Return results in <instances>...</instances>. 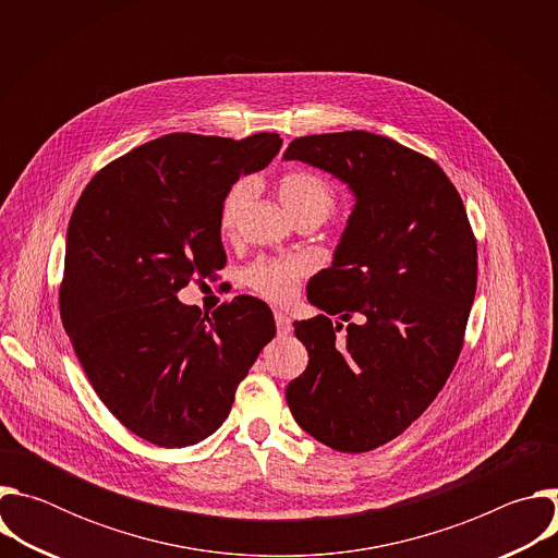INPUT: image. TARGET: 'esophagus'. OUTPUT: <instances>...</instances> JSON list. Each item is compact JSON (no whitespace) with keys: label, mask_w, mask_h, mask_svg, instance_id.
<instances>
[{"label":"esophagus","mask_w":558,"mask_h":558,"mask_svg":"<svg viewBox=\"0 0 558 558\" xmlns=\"http://www.w3.org/2000/svg\"><path fill=\"white\" fill-rule=\"evenodd\" d=\"M276 329H278V336H289V333H291V320H289V315L276 313Z\"/></svg>","instance_id":"obj_1"}]
</instances>
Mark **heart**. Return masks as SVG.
<instances>
[{"label":"heart","instance_id":"b5f03b06","mask_svg":"<svg viewBox=\"0 0 558 558\" xmlns=\"http://www.w3.org/2000/svg\"><path fill=\"white\" fill-rule=\"evenodd\" d=\"M276 192L280 203L293 218L300 216H317L325 220L336 209V190L333 185L315 172L308 170H291L284 172L278 183ZM254 185L247 179L235 181L227 194L222 196L218 225L222 233H233L238 218L252 201ZM306 276V263L300 258H284V260H260L250 267L247 284L250 289L274 304H287L293 300L300 280Z\"/></svg>","mask_w":558,"mask_h":558}]
</instances>
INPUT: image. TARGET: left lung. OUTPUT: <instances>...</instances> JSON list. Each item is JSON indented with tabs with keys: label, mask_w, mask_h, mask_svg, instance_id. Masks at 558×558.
I'll return each mask as SVG.
<instances>
[{
	"label": "left lung",
	"mask_w": 558,
	"mask_h": 558,
	"mask_svg": "<svg viewBox=\"0 0 558 558\" xmlns=\"http://www.w3.org/2000/svg\"><path fill=\"white\" fill-rule=\"evenodd\" d=\"M284 158L355 194L333 265L306 287L325 313L293 323L308 366L287 386V404L317 441L368 452L402 435L450 377L476 291V238L444 170L392 138L311 134Z\"/></svg>",
	"instance_id": "8db88e82"
}]
</instances>
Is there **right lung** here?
Returning a JSON list of instances; mask_svg holds the SVG:
<instances>
[{"instance_id":"obj_1","label":"right lung","mask_w":558,"mask_h":558,"mask_svg":"<svg viewBox=\"0 0 558 558\" xmlns=\"http://www.w3.org/2000/svg\"><path fill=\"white\" fill-rule=\"evenodd\" d=\"M280 145L274 132L166 134L114 158L74 205L61 323L106 409L154 446L185 448L216 433L276 336L271 308L254 295L209 317L177 291L225 267L222 196Z\"/></svg>"}]
</instances>
